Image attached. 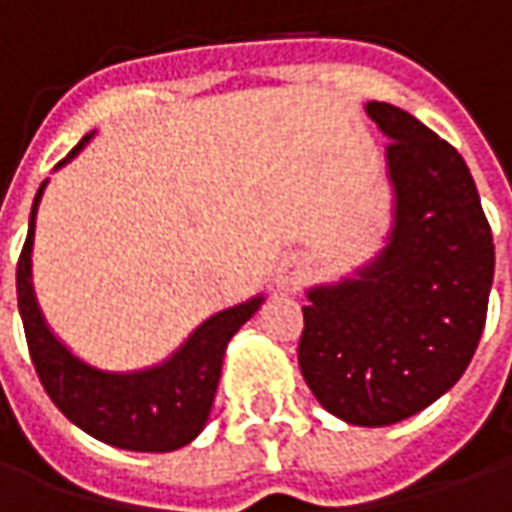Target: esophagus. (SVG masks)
<instances>
[{
    "mask_svg": "<svg viewBox=\"0 0 512 512\" xmlns=\"http://www.w3.org/2000/svg\"><path fill=\"white\" fill-rule=\"evenodd\" d=\"M301 274H304V268H301V263L285 260V263H279L277 274H274V282H277V288L290 290V288H296V285H299Z\"/></svg>",
    "mask_w": 512,
    "mask_h": 512,
    "instance_id": "1",
    "label": "esophagus"
}]
</instances>
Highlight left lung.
<instances>
[{
  "label": "left lung",
  "instance_id": "obj_1",
  "mask_svg": "<svg viewBox=\"0 0 512 512\" xmlns=\"http://www.w3.org/2000/svg\"><path fill=\"white\" fill-rule=\"evenodd\" d=\"M365 109L389 136L392 230L356 277L307 290L299 367L329 414L381 428L428 408L472 362L494 238L461 153L397 106Z\"/></svg>",
  "mask_w": 512,
  "mask_h": 512
}]
</instances>
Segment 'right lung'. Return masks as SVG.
Listing matches in <instances>:
<instances>
[{"label":"right lung","mask_w":512,"mask_h":512,"mask_svg":"<svg viewBox=\"0 0 512 512\" xmlns=\"http://www.w3.org/2000/svg\"><path fill=\"white\" fill-rule=\"evenodd\" d=\"M93 134L95 131L84 136L57 167L68 164L93 139ZM43 189L46 180L35 194L27 241L16 266L18 312L40 384L76 428L104 444L134 452H172L186 447L200 436L208 422L227 343L255 315L263 296L211 315L167 362L156 367L134 373H109L87 365L54 337L32 290L35 213Z\"/></svg>","instance_id":"right-lung-1"}]
</instances>
